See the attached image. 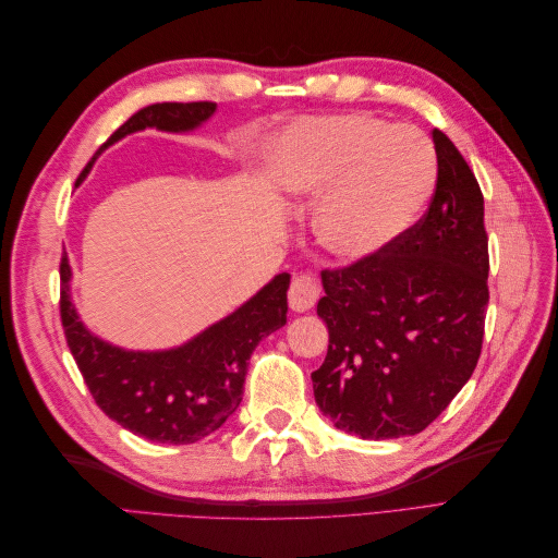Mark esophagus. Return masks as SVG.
I'll list each match as a JSON object with an SVG mask.
<instances>
[{
  "instance_id": "1",
  "label": "esophagus",
  "mask_w": 558,
  "mask_h": 558,
  "mask_svg": "<svg viewBox=\"0 0 558 558\" xmlns=\"http://www.w3.org/2000/svg\"><path fill=\"white\" fill-rule=\"evenodd\" d=\"M320 295V286L314 275H298L289 289V305L293 312H310Z\"/></svg>"
}]
</instances>
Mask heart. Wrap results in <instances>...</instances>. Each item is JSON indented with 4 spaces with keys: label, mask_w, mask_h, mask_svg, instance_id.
I'll use <instances>...</instances> for the list:
<instances>
[{
    "label": "heart",
    "mask_w": 558,
    "mask_h": 558,
    "mask_svg": "<svg viewBox=\"0 0 558 558\" xmlns=\"http://www.w3.org/2000/svg\"><path fill=\"white\" fill-rule=\"evenodd\" d=\"M275 189L316 205L318 244L342 263L381 256L424 216L437 185L433 142L369 113L312 118L267 150Z\"/></svg>",
    "instance_id": "heart-1"
}]
</instances>
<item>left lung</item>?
<instances>
[{
  "label": "left lung",
  "mask_w": 558,
  "mask_h": 558,
  "mask_svg": "<svg viewBox=\"0 0 558 558\" xmlns=\"http://www.w3.org/2000/svg\"><path fill=\"white\" fill-rule=\"evenodd\" d=\"M437 185L424 218L381 256L324 269L326 361L318 410L363 440L416 435L477 365L488 305L484 197L445 132L433 130Z\"/></svg>",
  "instance_id": "8db88e82"
}]
</instances>
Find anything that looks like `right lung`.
I'll return each instance as SVG.
<instances>
[{
    "label": "right lung",
    "mask_w": 558,
    "mask_h": 558,
    "mask_svg": "<svg viewBox=\"0 0 558 558\" xmlns=\"http://www.w3.org/2000/svg\"><path fill=\"white\" fill-rule=\"evenodd\" d=\"M214 111V102L148 105L130 116L99 150L146 128L193 132L207 123ZM93 162L95 158L78 181L88 177ZM60 281L66 344L99 410L150 442L193 445L221 428L240 408L253 349L263 337L286 326L291 275H277L232 314L189 342L160 351L116 347L83 326L72 302V265L66 253L60 263Z\"/></svg>",
    "instance_id": "1"
}]
</instances>
